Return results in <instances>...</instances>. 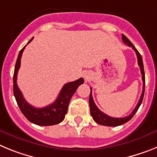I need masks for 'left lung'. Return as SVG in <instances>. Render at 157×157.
<instances>
[{
    "mask_svg": "<svg viewBox=\"0 0 157 157\" xmlns=\"http://www.w3.org/2000/svg\"><path fill=\"white\" fill-rule=\"evenodd\" d=\"M122 39H123V42L127 44L128 46L131 47L134 50V52H136V55H137V58H138V65L140 67V69H141V73L142 75V81H143V90L141 93V98H140L139 101H138V105H136L135 109L133 110L132 113L128 116H126L124 118H114L109 116L108 115L105 114L104 112H101L98 107L96 106L95 103H94V99H93L92 96V89L90 88V114L92 116L93 119H94V121L96 122L98 124H101V125L103 126H108V127H117V126L122 125V124H124L127 122H128L129 120H131V118L134 116V114L136 113V112L138 111V109H139L140 105H141V102H142V100L144 98V94H145V71H144V65H143V61H142V58H141V54L139 53L137 48L134 47V45H133L132 43L130 42V40L126 37L124 34H122Z\"/></svg>",
    "mask_w": 157,
    "mask_h": 157,
    "instance_id": "left-lung-1",
    "label": "left lung"
}]
</instances>
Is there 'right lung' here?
<instances>
[{"label": "right lung", "instance_id": "1", "mask_svg": "<svg viewBox=\"0 0 157 157\" xmlns=\"http://www.w3.org/2000/svg\"><path fill=\"white\" fill-rule=\"evenodd\" d=\"M33 38L34 37H32L27 44H29L33 40ZM27 45L19 52L17 60H16V67H15V71H14L13 94L16 98V102L25 117L27 118L29 121L34 123L36 125L52 126L58 124L64 120L65 115L67 112L71 98L75 94L78 87L81 84H83L84 79L82 78H80L79 79L76 81L66 83L61 89L56 101L48 106L41 108V109H37L30 105L24 99L22 92L18 87L17 82H16L18 71L20 67V63H21L22 54Z\"/></svg>", "mask_w": 157, "mask_h": 157}]
</instances>
